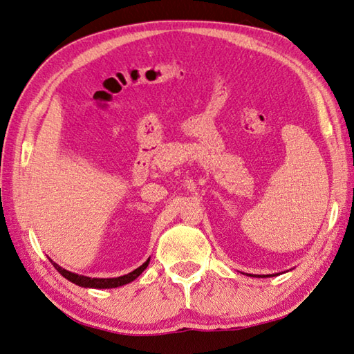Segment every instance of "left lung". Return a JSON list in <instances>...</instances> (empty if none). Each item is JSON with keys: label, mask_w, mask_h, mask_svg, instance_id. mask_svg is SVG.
Instances as JSON below:
<instances>
[{"label": "left lung", "mask_w": 354, "mask_h": 354, "mask_svg": "<svg viewBox=\"0 0 354 354\" xmlns=\"http://www.w3.org/2000/svg\"><path fill=\"white\" fill-rule=\"evenodd\" d=\"M249 277H257V275H249ZM258 277H264L266 278V277H275V275H258Z\"/></svg>", "instance_id": "1"}]
</instances>
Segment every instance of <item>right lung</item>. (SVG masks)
I'll use <instances>...</instances> for the list:
<instances>
[{"mask_svg": "<svg viewBox=\"0 0 354 354\" xmlns=\"http://www.w3.org/2000/svg\"><path fill=\"white\" fill-rule=\"evenodd\" d=\"M50 261H52V259H50ZM52 264L55 266V269L59 272L64 278H67L68 281H71V283L76 284V286L86 287V288H114V287H120V286H125L128 283H131V281H134L137 277H139L140 273L148 268L149 258L140 266V268H137L133 272H129L128 275L118 277V278H90V277L77 275V273H73V272H68L66 269H62L61 266H57L53 261H52Z\"/></svg>", "mask_w": 354, "mask_h": 354, "instance_id": "add662e5", "label": "right lung"}]
</instances>
